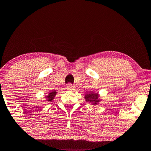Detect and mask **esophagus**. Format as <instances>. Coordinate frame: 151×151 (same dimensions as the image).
Segmentation results:
<instances>
[{
    "mask_svg": "<svg viewBox=\"0 0 151 151\" xmlns=\"http://www.w3.org/2000/svg\"><path fill=\"white\" fill-rule=\"evenodd\" d=\"M67 88H68V90L72 91V90L74 89V86H72V84H70V83H69V84L67 85Z\"/></svg>",
    "mask_w": 151,
    "mask_h": 151,
    "instance_id": "esophagus-1",
    "label": "esophagus"
}]
</instances>
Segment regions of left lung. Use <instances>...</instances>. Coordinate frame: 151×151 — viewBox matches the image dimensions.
Returning a JSON list of instances; mask_svg holds the SVG:
<instances>
[{
	"label": "left lung",
	"mask_w": 151,
	"mask_h": 151,
	"mask_svg": "<svg viewBox=\"0 0 151 151\" xmlns=\"http://www.w3.org/2000/svg\"><path fill=\"white\" fill-rule=\"evenodd\" d=\"M85 101L86 102L92 103V105H98L101 101L99 99V95L97 93H93V91H90L89 93L85 94Z\"/></svg>",
	"instance_id": "1"
}]
</instances>
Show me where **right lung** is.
I'll use <instances>...</instances> for the list:
<instances>
[{"mask_svg": "<svg viewBox=\"0 0 151 151\" xmlns=\"http://www.w3.org/2000/svg\"><path fill=\"white\" fill-rule=\"evenodd\" d=\"M56 93H57V92H56L55 90H54V91H52L50 92V93H48V95L46 96L47 102H51L52 100L54 99V98H55Z\"/></svg>", "mask_w": 151, "mask_h": 151, "instance_id": "1", "label": "right lung"}]
</instances>
